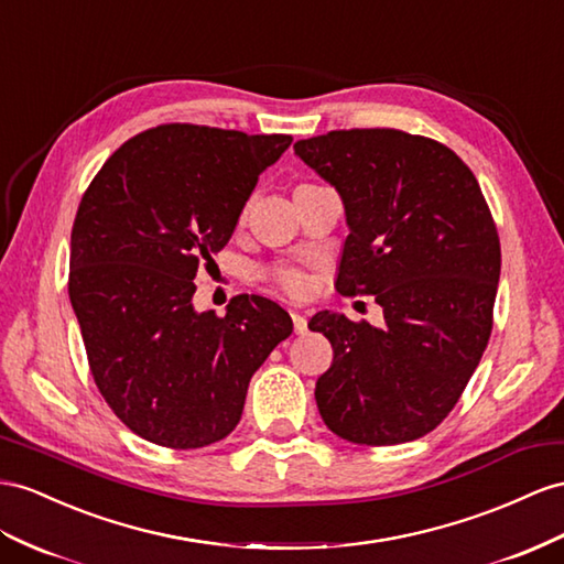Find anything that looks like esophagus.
<instances>
[{
	"mask_svg": "<svg viewBox=\"0 0 564 564\" xmlns=\"http://www.w3.org/2000/svg\"><path fill=\"white\" fill-rule=\"evenodd\" d=\"M291 316H293L295 334H305V330H307V316L300 314V312H291Z\"/></svg>",
	"mask_w": 564,
	"mask_h": 564,
	"instance_id": "esophagus-1",
	"label": "esophagus"
}]
</instances>
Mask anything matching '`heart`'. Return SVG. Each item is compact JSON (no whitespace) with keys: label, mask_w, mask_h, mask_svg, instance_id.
I'll return each mask as SVG.
<instances>
[{"label":"heart","mask_w":564,"mask_h":564,"mask_svg":"<svg viewBox=\"0 0 564 564\" xmlns=\"http://www.w3.org/2000/svg\"><path fill=\"white\" fill-rule=\"evenodd\" d=\"M271 279L276 281L285 293H291V295H302V293L307 291L305 273L293 269V267H276V269H271Z\"/></svg>","instance_id":"1"}]
</instances>
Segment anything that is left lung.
I'll use <instances>...</instances> for the list:
<instances>
[{
    "instance_id": "obj_1",
    "label": "left lung",
    "mask_w": 564,
    "mask_h": 564,
    "mask_svg": "<svg viewBox=\"0 0 564 564\" xmlns=\"http://www.w3.org/2000/svg\"><path fill=\"white\" fill-rule=\"evenodd\" d=\"M295 154L343 199L336 291L377 295L386 319L312 316L334 348L316 408L350 443L422 438L455 408L494 328L500 240L481 187L451 148L395 128L330 131Z\"/></svg>"
}]
</instances>
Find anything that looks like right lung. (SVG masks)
I'll return each mask as SVG.
<instances>
[{
  "label": "right lung",
  "mask_w": 564,
  "mask_h": 564,
  "mask_svg": "<svg viewBox=\"0 0 564 564\" xmlns=\"http://www.w3.org/2000/svg\"><path fill=\"white\" fill-rule=\"evenodd\" d=\"M291 135L164 123L113 152L70 230L68 297L93 379L140 438L193 451L240 422L252 373L293 334L273 300L193 307L199 264L226 248L259 173Z\"/></svg>",
  "instance_id": "right-lung-1"
}]
</instances>
